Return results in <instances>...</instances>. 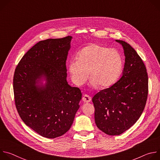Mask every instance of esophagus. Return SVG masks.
Returning a JSON list of instances; mask_svg holds the SVG:
<instances>
[{
  "mask_svg": "<svg viewBox=\"0 0 160 160\" xmlns=\"http://www.w3.org/2000/svg\"><path fill=\"white\" fill-rule=\"evenodd\" d=\"M82 100L85 102H89L91 101V100H92V98H91V97H90L87 94H84L83 98H82Z\"/></svg>",
  "mask_w": 160,
  "mask_h": 160,
  "instance_id": "34e87169",
  "label": "esophagus"
}]
</instances>
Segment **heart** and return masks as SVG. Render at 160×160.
<instances>
[{"instance_id": "obj_1", "label": "heart", "mask_w": 160, "mask_h": 160, "mask_svg": "<svg viewBox=\"0 0 160 160\" xmlns=\"http://www.w3.org/2000/svg\"><path fill=\"white\" fill-rule=\"evenodd\" d=\"M77 58L68 65L72 80L77 85L86 82L88 73L92 83L102 88L112 85L121 76L123 60L115 49L92 43L80 50Z\"/></svg>"}]
</instances>
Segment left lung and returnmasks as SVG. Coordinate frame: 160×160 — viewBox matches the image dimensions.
Returning a JSON list of instances; mask_svg holds the SVG:
<instances>
[{
	"mask_svg": "<svg viewBox=\"0 0 160 160\" xmlns=\"http://www.w3.org/2000/svg\"><path fill=\"white\" fill-rule=\"evenodd\" d=\"M116 41L124 49L123 75L92 98L96 124L109 135H120L135 123L144 111L148 94V76L142 59L130 45Z\"/></svg>",
	"mask_w": 160,
	"mask_h": 160,
	"instance_id": "1",
	"label": "left lung"
}]
</instances>
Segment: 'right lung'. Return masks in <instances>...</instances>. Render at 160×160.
<instances>
[{
  "label": "right lung",
  "mask_w": 160,
  "mask_h": 160,
  "mask_svg": "<svg viewBox=\"0 0 160 160\" xmlns=\"http://www.w3.org/2000/svg\"><path fill=\"white\" fill-rule=\"evenodd\" d=\"M72 37L37 43L19 62L14 74L15 105L24 123L44 138L54 139L70 128L82 99L68 85L66 61ZM44 77L47 83L38 85Z\"/></svg>",
  "instance_id": "right-lung-1"
}]
</instances>
